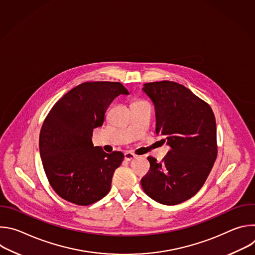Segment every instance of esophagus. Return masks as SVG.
I'll use <instances>...</instances> for the list:
<instances>
[{
    "label": "esophagus",
    "mask_w": 255,
    "mask_h": 255,
    "mask_svg": "<svg viewBox=\"0 0 255 255\" xmlns=\"http://www.w3.org/2000/svg\"><path fill=\"white\" fill-rule=\"evenodd\" d=\"M136 157V154H134V153H132V152H126L125 154H124V158H125V160H127V161H130V160H132L133 158H135Z\"/></svg>",
    "instance_id": "34e87169"
}]
</instances>
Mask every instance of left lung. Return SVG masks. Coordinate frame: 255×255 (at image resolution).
Returning <instances> with one entry per match:
<instances>
[{
  "label": "left lung",
  "mask_w": 255,
  "mask_h": 255,
  "mask_svg": "<svg viewBox=\"0 0 255 255\" xmlns=\"http://www.w3.org/2000/svg\"><path fill=\"white\" fill-rule=\"evenodd\" d=\"M143 91L154 104L156 134L170 150L161 162L147 157L141 187L160 204L177 205L201 190L217 158L215 116L209 104L177 83H148Z\"/></svg>",
  "instance_id": "8db88e82"
}]
</instances>
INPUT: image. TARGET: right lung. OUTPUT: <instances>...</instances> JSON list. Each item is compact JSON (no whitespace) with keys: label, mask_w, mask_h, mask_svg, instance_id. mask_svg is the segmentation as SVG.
I'll return each mask as SVG.
<instances>
[{"label":"right lung","mask_w":255,"mask_h":255,"mask_svg":"<svg viewBox=\"0 0 255 255\" xmlns=\"http://www.w3.org/2000/svg\"><path fill=\"white\" fill-rule=\"evenodd\" d=\"M128 94L117 82H87L67 92L49 111L40 130L39 150L49 184L63 200L89 206L110 192L124 154L94 146L93 130L103 125L113 100Z\"/></svg>","instance_id":"1"}]
</instances>
